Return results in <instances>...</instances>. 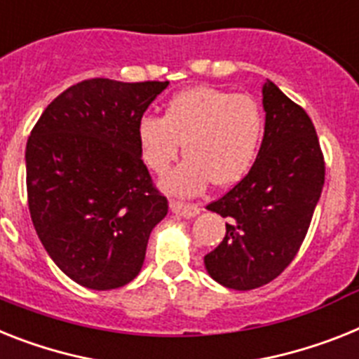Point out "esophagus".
<instances>
[{
  "label": "esophagus",
  "mask_w": 359,
  "mask_h": 359,
  "mask_svg": "<svg viewBox=\"0 0 359 359\" xmlns=\"http://www.w3.org/2000/svg\"><path fill=\"white\" fill-rule=\"evenodd\" d=\"M170 210L175 213V215H180V217H195L198 215L201 212V208L197 204H188V203H179V201H171L170 203Z\"/></svg>",
  "instance_id": "obj_1"
}]
</instances>
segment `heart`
Wrapping results in <instances>:
<instances>
[{
    "mask_svg": "<svg viewBox=\"0 0 359 359\" xmlns=\"http://www.w3.org/2000/svg\"><path fill=\"white\" fill-rule=\"evenodd\" d=\"M263 133V109L252 96L198 86L175 95L162 118L138 120L137 144L146 168L156 175L170 170L182 144L186 161L162 180V188L191 197L210 182L226 188L245 179Z\"/></svg>",
    "mask_w": 359,
    "mask_h": 359,
    "instance_id": "1",
    "label": "heart"
}]
</instances>
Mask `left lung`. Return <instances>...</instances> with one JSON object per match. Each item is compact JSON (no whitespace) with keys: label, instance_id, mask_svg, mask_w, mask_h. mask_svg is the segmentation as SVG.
I'll return each instance as SVG.
<instances>
[{"label":"left lung","instance_id":"obj_1","mask_svg":"<svg viewBox=\"0 0 359 359\" xmlns=\"http://www.w3.org/2000/svg\"><path fill=\"white\" fill-rule=\"evenodd\" d=\"M264 137L252 170L206 210L226 217V236L204 255L208 273L233 290L273 281L299 252L325 184L318 135L303 107L268 80Z\"/></svg>","mask_w":359,"mask_h":359}]
</instances>
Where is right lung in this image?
I'll use <instances>...</instances> for the list:
<instances>
[{
    "mask_svg": "<svg viewBox=\"0 0 359 359\" xmlns=\"http://www.w3.org/2000/svg\"><path fill=\"white\" fill-rule=\"evenodd\" d=\"M168 83L83 80L47 105L27 140L32 224L56 266L82 287L133 281L168 213L137 144L138 120Z\"/></svg>",
    "mask_w": 359,
    "mask_h": 359,
    "instance_id": "add662e5",
    "label": "right lung"
}]
</instances>
